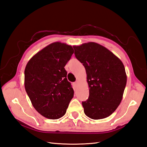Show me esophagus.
<instances>
[{"instance_id":"1","label":"esophagus","mask_w":147,"mask_h":147,"mask_svg":"<svg viewBox=\"0 0 147 147\" xmlns=\"http://www.w3.org/2000/svg\"><path fill=\"white\" fill-rule=\"evenodd\" d=\"M78 80H77L76 82H75L74 83V84H75V86H77V84H78Z\"/></svg>"}]
</instances>
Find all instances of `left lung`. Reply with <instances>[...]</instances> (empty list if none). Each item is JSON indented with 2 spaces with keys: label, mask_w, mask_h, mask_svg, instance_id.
I'll return each instance as SVG.
<instances>
[{
  "label": "left lung",
  "mask_w": 147,
  "mask_h": 147,
  "mask_svg": "<svg viewBox=\"0 0 147 147\" xmlns=\"http://www.w3.org/2000/svg\"><path fill=\"white\" fill-rule=\"evenodd\" d=\"M75 56L86 69L90 89L82 102L84 112L93 119L112 115L121 103L127 82L125 68L117 56L94 42L74 46Z\"/></svg>",
  "instance_id": "left-lung-1"
}]
</instances>
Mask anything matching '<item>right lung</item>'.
I'll return each mask as SVG.
<instances>
[{"mask_svg": "<svg viewBox=\"0 0 147 147\" xmlns=\"http://www.w3.org/2000/svg\"><path fill=\"white\" fill-rule=\"evenodd\" d=\"M73 53L72 46L55 42L35 54L26 66V91L35 109L47 118L63 117L73 98L64 69Z\"/></svg>", "mask_w": 147, "mask_h": 147, "instance_id": "right-lung-1", "label": "right lung"}]
</instances>
